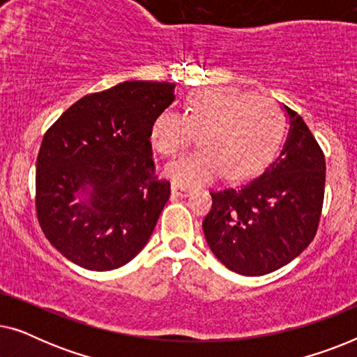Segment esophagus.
I'll return each mask as SVG.
<instances>
[{
	"mask_svg": "<svg viewBox=\"0 0 357 357\" xmlns=\"http://www.w3.org/2000/svg\"><path fill=\"white\" fill-rule=\"evenodd\" d=\"M172 193L175 197H187L190 193V190L187 187H182V185L178 183H172Z\"/></svg>",
	"mask_w": 357,
	"mask_h": 357,
	"instance_id": "34e87169",
	"label": "esophagus"
}]
</instances>
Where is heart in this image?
I'll return each mask as SVG.
<instances>
[{
    "label": "heart",
    "instance_id": "b5f03b06",
    "mask_svg": "<svg viewBox=\"0 0 357 357\" xmlns=\"http://www.w3.org/2000/svg\"><path fill=\"white\" fill-rule=\"evenodd\" d=\"M199 135L202 149L165 169L177 183L202 185L224 172L229 180H245L271 162L284 138V119L265 97L234 87L193 91L185 112L165 109L149 126V141L162 155L182 153Z\"/></svg>",
    "mask_w": 357,
    "mask_h": 357
}]
</instances>
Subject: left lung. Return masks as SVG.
Listing matches in <instances>:
<instances>
[{
    "instance_id": "obj_1",
    "label": "left lung",
    "mask_w": 357,
    "mask_h": 357,
    "mask_svg": "<svg viewBox=\"0 0 357 357\" xmlns=\"http://www.w3.org/2000/svg\"><path fill=\"white\" fill-rule=\"evenodd\" d=\"M289 131L281 153L260 177L211 192L203 221L218 260L243 276L280 270L309 247L325 195V155L309 126L284 105Z\"/></svg>"
}]
</instances>
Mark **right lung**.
Segmentation results:
<instances>
[{
  "label": "right lung",
  "instance_id": "obj_1",
  "mask_svg": "<svg viewBox=\"0 0 357 357\" xmlns=\"http://www.w3.org/2000/svg\"><path fill=\"white\" fill-rule=\"evenodd\" d=\"M172 82L126 81L87 94L43 135L36 211L53 247L86 270L138 255L170 197L155 175L149 126L172 104ZM79 192L86 198L75 202Z\"/></svg>",
  "mask_w": 357,
  "mask_h": 357
}]
</instances>
